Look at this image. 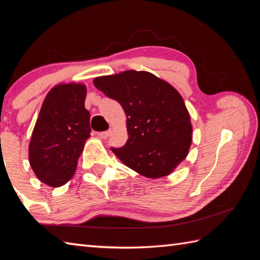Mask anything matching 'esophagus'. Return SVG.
Segmentation results:
<instances>
[{
    "label": "esophagus",
    "mask_w": 260,
    "mask_h": 260,
    "mask_svg": "<svg viewBox=\"0 0 260 260\" xmlns=\"http://www.w3.org/2000/svg\"><path fill=\"white\" fill-rule=\"evenodd\" d=\"M110 133H112V132H110V131H105V132H101V133L98 134V136L101 137V139H103V140H106L107 137L110 135Z\"/></svg>",
    "instance_id": "1"
}]
</instances>
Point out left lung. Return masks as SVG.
I'll return each mask as SVG.
<instances>
[{"instance_id": "obj_1", "label": "left lung", "mask_w": 260, "mask_h": 260, "mask_svg": "<svg viewBox=\"0 0 260 260\" xmlns=\"http://www.w3.org/2000/svg\"><path fill=\"white\" fill-rule=\"evenodd\" d=\"M93 85L126 114L128 140L123 147L112 148L115 155L146 178L172 173L192 142L190 114L179 91L155 75L136 70L97 77Z\"/></svg>"}]
</instances>
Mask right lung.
Here are the masks:
<instances>
[{
	"instance_id": "right-lung-1",
	"label": "right lung",
	"mask_w": 260,
	"mask_h": 260,
	"mask_svg": "<svg viewBox=\"0 0 260 260\" xmlns=\"http://www.w3.org/2000/svg\"><path fill=\"white\" fill-rule=\"evenodd\" d=\"M86 95L85 85L69 82L54 86L43 101L29 144V161L47 185L61 186L76 172L91 132Z\"/></svg>"
}]
</instances>
